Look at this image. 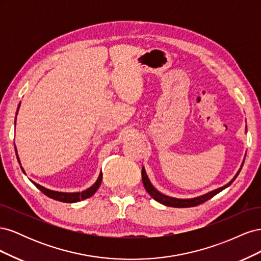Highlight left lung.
Instances as JSON below:
<instances>
[{
	"label": "left lung",
	"mask_w": 261,
	"mask_h": 261,
	"mask_svg": "<svg viewBox=\"0 0 261 261\" xmlns=\"http://www.w3.org/2000/svg\"><path fill=\"white\" fill-rule=\"evenodd\" d=\"M243 168V164L242 167L240 169V171L238 172V174H236L234 176V178L230 181V183L224 185L223 187H220L218 189H215V191H212L206 195H202L200 197H197V198H192V199H178V198H173V197H169V196H165L163 194H161L160 192H158L156 189L151 185V183H150V180L146 174V171L145 169L143 168V170H141V177H143V183H144V186L146 188V191L148 192V194L152 197V198L154 200H156L158 202H160L162 204H164V206H168V207H174V208H189V207H195V206H198V204H201L203 203L204 201L209 200L210 198H212L213 196H216L217 194H219L220 192H222L223 189H225L226 187L230 186L234 179L238 177V175L240 174V172Z\"/></svg>",
	"instance_id": "8db88e82"
}]
</instances>
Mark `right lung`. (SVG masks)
Returning a JSON list of instances; mask_svg holds the SVG:
<instances>
[{
  "mask_svg": "<svg viewBox=\"0 0 261 261\" xmlns=\"http://www.w3.org/2000/svg\"><path fill=\"white\" fill-rule=\"evenodd\" d=\"M101 181H102V172L100 173V175H99L96 183H94L91 187H89L88 189H86V191H84L82 193H60V192H54V191H50V189H48V188H44L43 186L35 183V181H33V183L35 184V186L37 188L40 189V191L45 196L50 197V198H52L54 200H58V201H62V202L72 203V202L81 201V200H84L86 198H89V197H91L94 193L98 191V188H99V186L101 184Z\"/></svg>",
  "mask_w": 261,
  "mask_h": 261,
  "instance_id": "obj_1",
  "label": "right lung"
}]
</instances>
